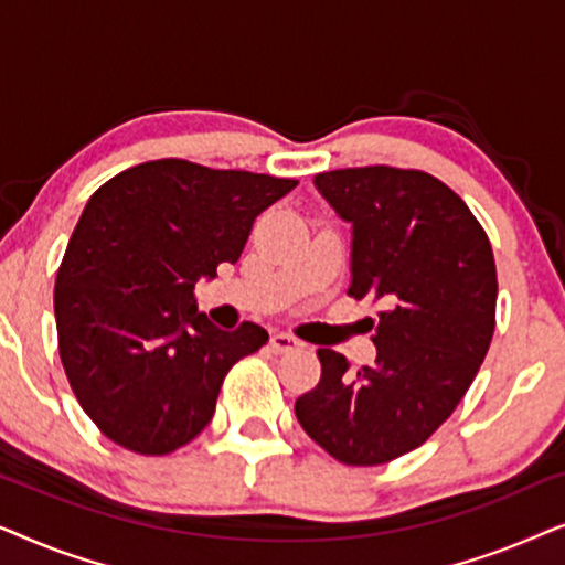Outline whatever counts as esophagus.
Masks as SVG:
<instances>
[{"instance_id": "34e87169", "label": "esophagus", "mask_w": 565, "mask_h": 565, "mask_svg": "<svg viewBox=\"0 0 565 565\" xmlns=\"http://www.w3.org/2000/svg\"><path fill=\"white\" fill-rule=\"evenodd\" d=\"M269 347H273V352L282 354V352L296 350V347H298V339H296V337H290V334H285V331H275V334L269 337Z\"/></svg>"}]
</instances>
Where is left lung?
Segmentation results:
<instances>
[{"mask_svg":"<svg viewBox=\"0 0 565 565\" xmlns=\"http://www.w3.org/2000/svg\"><path fill=\"white\" fill-rule=\"evenodd\" d=\"M352 223V298L383 300L370 321L375 365L321 347V381L296 401L306 435L344 466H381L427 443L455 412L497 327V265L470 207L419 169L358 167L313 177Z\"/></svg>","mask_w":565,"mask_h":565,"instance_id":"left-lung-1","label":"left lung"}]
</instances>
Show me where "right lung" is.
<instances>
[{
  "label": "right lung",
  "mask_w": 565,
  "mask_h": 565,
  "mask_svg": "<svg viewBox=\"0 0 565 565\" xmlns=\"http://www.w3.org/2000/svg\"><path fill=\"white\" fill-rule=\"evenodd\" d=\"M296 184L159 159L115 174L84 205L53 290L58 354L115 445L138 455L188 445L213 419L228 370L267 342L252 321L213 327L192 290L236 265L254 218Z\"/></svg>",
  "instance_id": "right-lung-1"
}]
</instances>
